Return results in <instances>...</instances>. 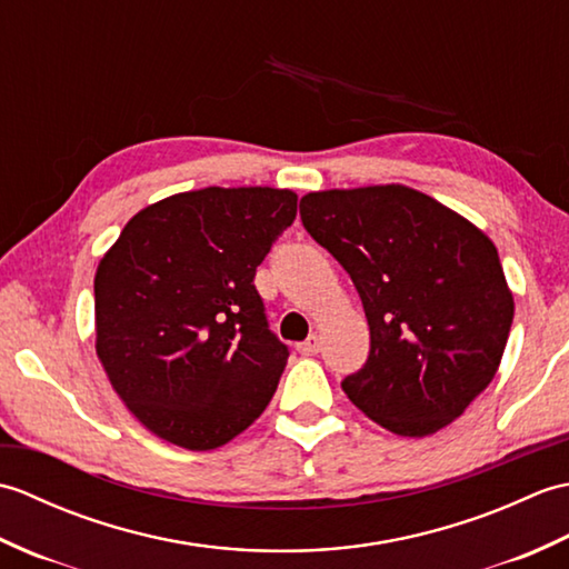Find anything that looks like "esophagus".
Masks as SVG:
<instances>
[{
  "instance_id": "34e87169",
  "label": "esophagus",
  "mask_w": 569,
  "mask_h": 569,
  "mask_svg": "<svg viewBox=\"0 0 569 569\" xmlns=\"http://www.w3.org/2000/svg\"><path fill=\"white\" fill-rule=\"evenodd\" d=\"M320 335H310L306 342H300L298 345V352L300 355H306V357H312V355H318L320 352Z\"/></svg>"
}]
</instances>
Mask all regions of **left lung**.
I'll list each match as a JSON object with an SVG mask.
<instances>
[{
	"label": "left lung",
	"instance_id": "obj_1",
	"mask_svg": "<svg viewBox=\"0 0 569 569\" xmlns=\"http://www.w3.org/2000/svg\"><path fill=\"white\" fill-rule=\"evenodd\" d=\"M300 220L352 276L369 322V359L342 389L403 438L450 426L497 377L513 293L493 241L408 186L318 190Z\"/></svg>",
	"mask_w": 569,
	"mask_h": 569
}]
</instances>
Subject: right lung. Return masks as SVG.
Instances as JSON below:
<instances>
[{"instance_id": "add662e5", "label": "right lung", "mask_w": 569, "mask_h": 569, "mask_svg": "<svg viewBox=\"0 0 569 569\" xmlns=\"http://www.w3.org/2000/svg\"><path fill=\"white\" fill-rule=\"evenodd\" d=\"M298 210L293 190L202 188L139 210L94 273V349L143 428L214 450L269 406L288 347L257 266Z\"/></svg>"}]
</instances>
